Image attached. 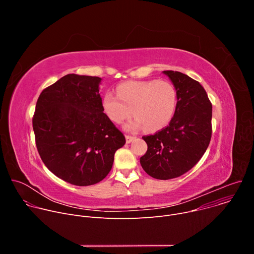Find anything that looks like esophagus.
Listing matches in <instances>:
<instances>
[{"instance_id":"obj_1","label":"esophagus","mask_w":254,"mask_h":254,"mask_svg":"<svg viewBox=\"0 0 254 254\" xmlns=\"http://www.w3.org/2000/svg\"><path fill=\"white\" fill-rule=\"evenodd\" d=\"M135 138V136H131V135H126V139H127V143H130L133 139Z\"/></svg>"}]
</instances>
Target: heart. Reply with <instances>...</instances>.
Returning <instances> with one entry per match:
<instances>
[{"label":"heart","instance_id":"obj_1","mask_svg":"<svg viewBox=\"0 0 254 254\" xmlns=\"http://www.w3.org/2000/svg\"><path fill=\"white\" fill-rule=\"evenodd\" d=\"M102 103L107 117L116 124H122L133 113L135 118L126 125L127 130L144 127L149 131H156L174 117L177 91L167 80L127 81L117 87V95L106 92Z\"/></svg>","mask_w":254,"mask_h":254}]
</instances>
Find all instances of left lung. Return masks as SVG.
I'll return each instance as SVG.
<instances>
[{"label": "left lung", "mask_w": 254, "mask_h": 254, "mask_svg": "<svg viewBox=\"0 0 254 254\" xmlns=\"http://www.w3.org/2000/svg\"><path fill=\"white\" fill-rule=\"evenodd\" d=\"M177 91V106L169 126L153 135L142 136L148 151L140 165L159 180L182 176L206 152L212 133V104L203 86L178 71H163Z\"/></svg>", "instance_id": "left-lung-1"}]
</instances>
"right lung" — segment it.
I'll list each match as a JSON object with an SVG mask.
<instances>
[{
	"label": "right lung",
	"mask_w": 254,
	"mask_h": 254,
	"mask_svg": "<svg viewBox=\"0 0 254 254\" xmlns=\"http://www.w3.org/2000/svg\"><path fill=\"white\" fill-rule=\"evenodd\" d=\"M100 77L67 74L36 103L33 129L45 166L72 185L89 186L113 168L126 137L103 113Z\"/></svg>",
	"instance_id": "right-lung-1"
}]
</instances>
